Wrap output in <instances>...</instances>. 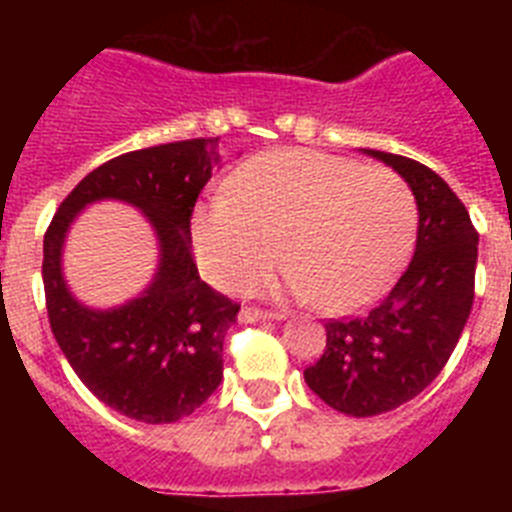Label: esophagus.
Masks as SVG:
<instances>
[{
  "label": "esophagus",
  "mask_w": 512,
  "mask_h": 512,
  "mask_svg": "<svg viewBox=\"0 0 512 512\" xmlns=\"http://www.w3.org/2000/svg\"><path fill=\"white\" fill-rule=\"evenodd\" d=\"M241 323H259V320H282V312L277 310H259V307H243L238 315Z\"/></svg>",
  "instance_id": "obj_1"
}]
</instances>
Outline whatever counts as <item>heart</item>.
<instances>
[{
  "instance_id": "1",
  "label": "heart",
  "mask_w": 512,
  "mask_h": 512,
  "mask_svg": "<svg viewBox=\"0 0 512 512\" xmlns=\"http://www.w3.org/2000/svg\"><path fill=\"white\" fill-rule=\"evenodd\" d=\"M418 210L402 176L348 158L277 148L230 176L228 197L192 217L194 256L225 292L251 287L284 259L287 287L330 312L366 305L395 279ZM266 289V284H253Z\"/></svg>"
}]
</instances>
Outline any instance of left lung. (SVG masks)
Returning <instances> with one entry per match:
<instances>
[{
    "instance_id": "obj_1",
    "label": "left lung",
    "mask_w": 512,
    "mask_h": 512,
    "mask_svg": "<svg viewBox=\"0 0 512 512\" xmlns=\"http://www.w3.org/2000/svg\"><path fill=\"white\" fill-rule=\"evenodd\" d=\"M408 182L418 202L415 256L390 295L351 320L325 323V351L305 382L354 418L390 413L441 374L474 302L479 235L467 207L436 171L413 158L369 151Z\"/></svg>"
}]
</instances>
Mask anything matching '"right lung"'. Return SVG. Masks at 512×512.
I'll return each mask as SVG.
<instances>
[{"label": "right lung", "mask_w": 512, "mask_h": 512, "mask_svg": "<svg viewBox=\"0 0 512 512\" xmlns=\"http://www.w3.org/2000/svg\"><path fill=\"white\" fill-rule=\"evenodd\" d=\"M217 140H176L112 158L76 184L45 233L43 287L56 343L97 400L140 423L192 415L223 379V341L241 305L202 282L189 233L194 202L220 164ZM102 199L143 211L159 241L152 284L110 311L81 306L60 269L73 217Z\"/></svg>", "instance_id": "obj_1"}]
</instances>
